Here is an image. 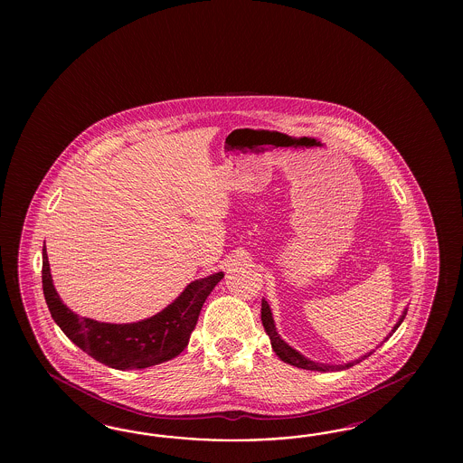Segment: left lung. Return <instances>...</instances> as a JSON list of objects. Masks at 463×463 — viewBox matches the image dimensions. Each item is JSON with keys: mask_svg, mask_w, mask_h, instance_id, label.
<instances>
[{"mask_svg": "<svg viewBox=\"0 0 463 463\" xmlns=\"http://www.w3.org/2000/svg\"><path fill=\"white\" fill-rule=\"evenodd\" d=\"M406 314L407 308L402 312V316H401L399 323L393 326L392 333H391L389 336L385 337V339H389V337L392 336L393 333H395V329H397V327L401 326V323L404 321ZM261 323H263V327H265V331H267V335L269 336V341H271V348H273V351L279 354V358H280L281 362L294 364L297 368L316 370V372H336V370H346V368H350L353 364H360L362 360L368 358V356L373 353V351H370V353H366L364 356H362V360H354V362H351V364H314V362L307 360L306 356H302L298 351H295L294 348H290V346H288V345H287V343L279 336L277 327H275V323H273V317H271V310H269V306H268V302L265 298L261 300Z\"/></svg>", "mask_w": 463, "mask_h": 463, "instance_id": "8db88e82", "label": "left lung"}]
</instances>
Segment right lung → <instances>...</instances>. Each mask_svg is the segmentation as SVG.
I'll return each instance as SVG.
<instances>
[{
  "label": "right lung",
  "instance_id": "obj_1",
  "mask_svg": "<svg viewBox=\"0 0 463 463\" xmlns=\"http://www.w3.org/2000/svg\"><path fill=\"white\" fill-rule=\"evenodd\" d=\"M224 277L222 271L192 281L183 294L153 317L134 324H107L80 317L66 307L49 269L43 250V288L52 319L71 341L99 364L117 370H139L168 362L188 345L198 314L213 287Z\"/></svg>",
  "mask_w": 463,
  "mask_h": 463
}]
</instances>
